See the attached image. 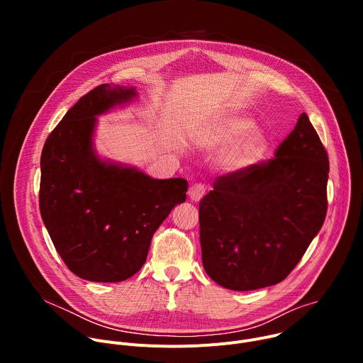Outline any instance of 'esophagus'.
I'll use <instances>...</instances> for the list:
<instances>
[{
	"label": "esophagus",
	"instance_id": "34e87169",
	"mask_svg": "<svg viewBox=\"0 0 363 363\" xmlns=\"http://www.w3.org/2000/svg\"><path fill=\"white\" fill-rule=\"evenodd\" d=\"M205 189H206V186L203 184H194L188 191L191 201H195V202L201 201V198L205 195Z\"/></svg>",
	"mask_w": 363,
	"mask_h": 363
}]
</instances>
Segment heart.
Returning <instances> with one entry per match:
<instances>
[{
  "label": "heart",
  "mask_w": 363,
  "mask_h": 363,
  "mask_svg": "<svg viewBox=\"0 0 363 363\" xmlns=\"http://www.w3.org/2000/svg\"><path fill=\"white\" fill-rule=\"evenodd\" d=\"M210 140L230 146L223 157V165L230 172H241L255 165L270 145L267 133L262 128H252V121L245 116L223 118L210 132Z\"/></svg>",
  "instance_id": "b5f03b06"
}]
</instances>
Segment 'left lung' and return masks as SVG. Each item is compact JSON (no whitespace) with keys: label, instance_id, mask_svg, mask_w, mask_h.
Here are the masks:
<instances>
[{"label":"left lung","instance_id":"8db88e82","mask_svg":"<svg viewBox=\"0 0 363 363\" xmlns=\"http://www.w3.org/2000/svg\"><path fill=\"white\" fill-rule=\"evenodd\" d=\"M328 152L301 113L274 158L220 177L199 202L202 266L237 291L283 281L328 211Z\"/></svg>","mask_w":363,"mask_h":363}]
</instances>
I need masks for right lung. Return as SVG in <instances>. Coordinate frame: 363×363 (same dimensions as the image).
I'll list each match as a JSON object with an SVG mask.
<instances>
[{"label": "right lung", "instance_id": "obj_1", "mask_svg": "<svg viewBox=\"0 0 363 363\" xmlns=\"http://www.w3.org/2000/svg\"><path fill=\"white\" fill-rule=\"evenodd\" d=\"M136 96L135 87H94L65 115L43 147V223L69 270L89 281L116 283L138 273L152 235L186 199L184 178L153 179L97 157L96 116Z\"/></svg>", "mask_w": 363, "mask_h": 363}]
</instances>
